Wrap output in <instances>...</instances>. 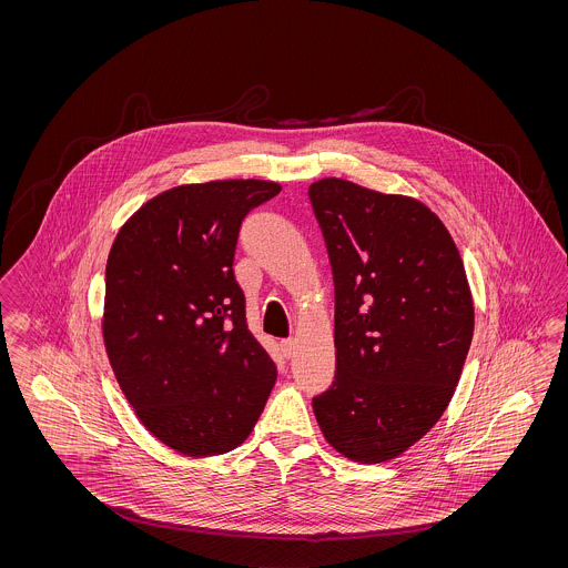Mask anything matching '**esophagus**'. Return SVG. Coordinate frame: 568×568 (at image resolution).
I'll return each instance as SVG.
<instances>
[{
	"mask_svg": "<svg viewBox=\"0 0 568 568\" xmlns=\"http://www.w3.org/2000/svg\"><path fill=\"white\" fill-rule=\"evenodd\" d=\"M281 349H283L285 357H294V353H296V338L281 341Z\"/></svg>",
	"mask_w": 568,
	"mask_h": 568,
	"instance_id": "obj_1",
	"label": "esophagus"
}]
</instances>
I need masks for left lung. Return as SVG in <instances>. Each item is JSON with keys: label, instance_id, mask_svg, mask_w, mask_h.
<instances>
[{"label": "left lung", "instance_id": "8db88e82", "mask_svg": "<svg viewBox=\"0 0 568 568\" xmlns=\"http://www.w3.org/2000/svg\"><path fill=\"white\" fill-rule=\"evenodd\" d=\"M334 274L336 377L313 400L325 440L381 464L452 403L475 329L466 271L424 202L327 176L308 187Z\"/></svg>", "mask_w": 568, "mask_h": 568}]
</instances>
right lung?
<instances>
[{
  "instance_id": "add662e5",
  "label": "right lung",
  "mask_w": 568,
  "mask_h": 568,
  "mask_svg": "<svg viewBox=\"0 0 568 568\" xmlns=\"http://www.w3.org/2000/svg\"><path fill=\"white\" fill-rule=\"evenodd\" d=\"M278 191L260 179L179 185L144 202L110 246L102 336L112 373L138 422L183 456L243 445L274 387L234 253L244 215Z\"/></svg>"
}]
</instances>
